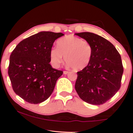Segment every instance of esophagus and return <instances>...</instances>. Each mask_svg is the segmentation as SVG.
Wrapping results in <instances>:
<instances>
[{"mask_svg":"<svg viewBox=\"0 0 133 133\" xmlns=\"http://www.w3.org/2000/svg\"><path fill=\"white\" fill-rule=\"evenodd\" d=\"M69 71H64V72H63V74L64 75H67V74H69Z\"/></svg>","mask_w":133,"mask_h":133,"instance_id":"esophagus-1","label":"esophagus"}]
</instances>
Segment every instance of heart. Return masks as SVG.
Returning <instances> with one entry per match:
<instances>
[{"mask_svg": "<svg viewBox=\"0 0 133 133\" xmlns=\"http://www.w3.org/2000/svg\"><path fill=\"white\" fill-rule=\"evenodd\" d=\"M57 44V48H52L50 50V61L54 67L60 66L64 57L67 65L76 70H81L89 66L93 48L87 41L69 35L59 38Z\"/></svg>", "mask_w": 133, "mask_h": 133, "instance_id": "obj_1", "label": "heart"}]
</instances>
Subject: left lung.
<instances>
[{"instance_id": "8db88e82", "label": "left lung", "mask_w": 133, "mask_h": 133, "mask_svg": "<svg viewBox=\"0 0 133 133\" xmlns=\"http://www.w3.org/2000/svg\"><path fill=\"white\" fill-rule=\"evenodd\" d=\"M92 46L90 64L77 72L75 90L79 98L87 103L101 105L111 99L121 87L123 72L122 59L109 41L94 33H76Z\"/></svg>"}]
</instances>
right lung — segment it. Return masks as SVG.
<instances>
[{"instance_id": "right-lung-1", "label": "right lung", "mask_w": 133, "mask_h": 133, "mask_svg": "<svg viewBox=\"0 0 133 133\" xmlns=\"http://www.w3.org/2000/svg\"><path fill=\"white\" fill-rule=\"evenodd\" d=\"M61 32L42 31L20 42L10 58L8 75L13 90L29 103L44 101L53 92L61 70L49 64L50 50Z\"/></svg>"}]
</instances>
